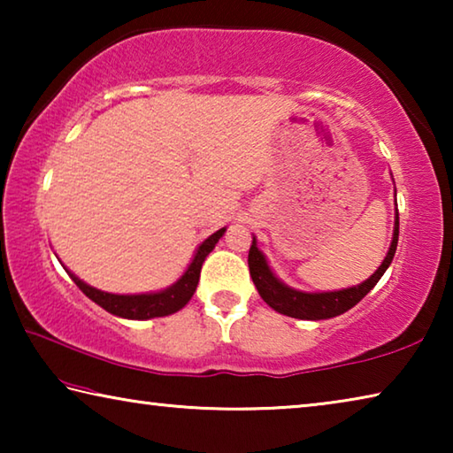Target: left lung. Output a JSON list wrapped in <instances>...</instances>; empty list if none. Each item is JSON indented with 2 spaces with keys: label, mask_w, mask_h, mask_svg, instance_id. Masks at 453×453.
Listing matches in <instances>:
<instances>
[{
  "label": "left lung",
  "mask_w": 453,
  "mask_h": 453,
  "mask_svg": "<svg viewBox=\"0 0 453 453\" xmlns=\"http://www.w3.org/2000/svg\"><path fill=\"white\" fill-rule=\"evenodd\" d=\"M397 235H400V213L395 211V224H394V237L392 245L386 259L381 265L373 272L364 283L354 288L337 289V291H321V294H308V291H300L286 286V283L275 278L270 265L265 262V256L257 250V242L254 237L250 248L248 264H250V275L254 280L256 288L262 296V300L270 305L272 310L283 313V316L297 318V319H329L335 316H342L343 311L354 308L357 302L370 294V289L380 281V278L392 264L397 248Z\"/></svg>",
  "instance_id": "obj_1"
}]
</instances>
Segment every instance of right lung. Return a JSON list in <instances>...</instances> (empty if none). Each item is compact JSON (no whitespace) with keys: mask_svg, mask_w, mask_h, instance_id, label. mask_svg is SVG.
Wrapping results in <instances>:
<instances>
[{"mask_svg":"<svg viewBox=\"0 0 453 453\" xmlns=\"http://www.w3.org/2000/svg\"><path fill=\"white\" fill-rule=\"evenodd\" d=\"M226 227L218 229L216 234H211L208 240L202 242L199 245L194 259H191L189 267L186 270V273L173 283V286L165 288L162 291H156V294H137V296H118V294H107V291L96 289L88 286L86 281H81L80 278L70 273V278L75 281L83 294H86L91 302H96L97 305H102L105 311L113 313L118 318H126V319H151V318H164L170 316V313L180 311L183 305H186L194 291L197 288L199 281V272H202V265L208 257L210 251L216 248V243L219 242V237L224 235Z\"/></svg>","mask_w":453,"mask_h":453,"instance_id":"obj_1","label":"right lung"}]
</instances>
